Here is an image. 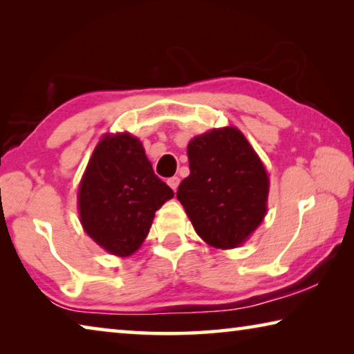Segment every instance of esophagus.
<instances>
[{"mask_svg": "<svg viewBox=\"0 0 354 354\" xmlns=\"http://www.w3.org/2000/svg\"><path fill=\"white\" fill-rule=\"evenodd\" d=\"M167 184L170 185V187L173 189V192H176L178 185H179V178L178 176H171V178H169V181H167Z\"/></svg>", "mask_w": 354, "mask_h": 354, "instance_id": "34e87169", "label": "esophagus"}]
</instances>
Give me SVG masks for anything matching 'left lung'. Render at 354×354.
<instances>
[{"mask_svg": "<svg viewBox=\"0 0 354 354\" xmlns=\"http://www.w3.org/2000/svg\"><path fill=\"white\" fill-rule=\"evenodd\" d=\"M187 156L190 175L176 198L196 234L214 248L239 247L267 214L270 181L262 160L234 127L194 137Z\"/></svg>", "mask_w": 354, "mask_h": 354, "instance_id": "1", "label": "left lung"}]
</instances>
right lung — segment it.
Returning <instances> with one entry per match:
<instances>
[{"instance_id": "obj_1", "label": "right lung", "mask_w": 354, "mask_h": 354, "mask_svg": "<svg viewBox=\"0 0 354 354\" xmlns=\"http://www.w3.org/2000/svg\"><path fill=\"white\" fill-rule=\"evenodd\" d=\"M173 190L154 175L142 142L129 133L101 137L77 190L84 231L107 253H136Z\"/></svg>"}]
</instances>
